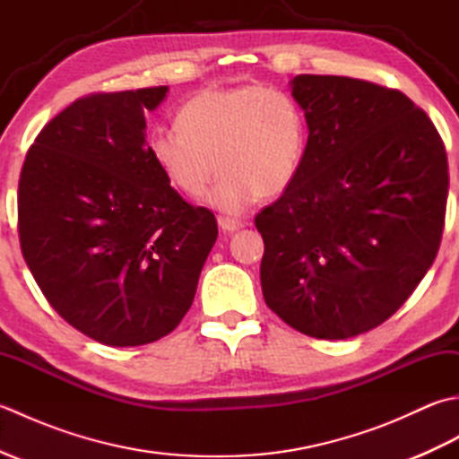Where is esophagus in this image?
<instances>
[{"label":"esophagus","mask_w":459,"mask_h":459,"mask_svg":"<svg viewBox=\"0 0 459 459\" xmlns=\"http://www.w3.org/2000/svg\"><path fill=\"white\" fill-rule=\"evenodd\" d=\"M217 221H219V227H221L224 232H235V230L242 229V221H238V219L224 217V214H221V217H219Z\"/></svg>","instance_id":"1"}]
</instances>
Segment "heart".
Listing matches in <instances>:
<instances>
[{"label":"heart","instance_id":"heart-1","mask_svg":"<svg viewBox=\"0 0 459 459\" xmlns=\"http://www.w3.org/2000/svg\"><path fill=\"white\" fill-rule=\"evenodd\" d=\"M306 145L307 124L298 100L258 84L201 91L181 106L178 126H160L150 135L153 161L189 197L207 191L221 169L209 203L229 214L286 193Z\"/></svg>","mask_w":459,"mask_h":459}]
</instances>
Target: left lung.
<instances>
[{
	"instance_id": "1",
	"label": "left lung",
	"mask_w": 459,
	"mask_h": 459,
	"mask_svg": "<svg viewBox=\"0 0 459 459\" xmlns=\"http://www.w3.org/2000/svg\"><path fill=\"white\" fill-rule=\"evenodd\" d=\"M290 84L309 134L294 185L255 219L262 294L299 333L349 339L391 317L432 266L446 148L401 91L331 74Z\"/></svg>"
}]
</instances>
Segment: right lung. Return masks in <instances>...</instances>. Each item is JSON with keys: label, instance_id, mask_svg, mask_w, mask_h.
<instances>
[{"label": "right lung", "instance_id": "right-lung-1", "mask_svg": "<svg viewBox=\"0 0 459 459\" xmlns=\"http://www.w3.org/2000/svg\"><path fill=\"white\" fill-rule=\"evenodd\" d=\"M168 86L82 96L48 122L19 178V242L48 304L110 347L153 343L187 314L217 221L158 168L145 112Z\"/></svg>", "mask_w": 459, "mask_h": 459}]
</instances>
